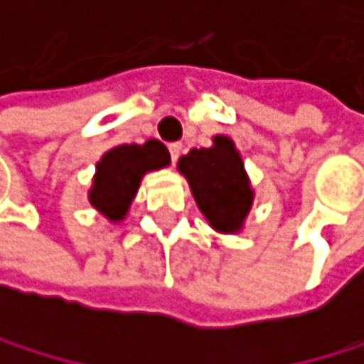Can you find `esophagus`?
<instances>
[{"mask_svg": "<svg viewBox=\"0 0 364 364\" xmlns=\"http://www.w3.org/2000/svg\"><path fill=\"white\" fill-rule=\"evenodd\" d=\"M168 153H171V161L175 164V161H178V159H180V155H182V144H180V141L171 144V146H168Z\"/></svg>", "mask_w": 364, "mask_h": 364, "instance_id": "obj_1", "label": "esophagus"}]
</instances>
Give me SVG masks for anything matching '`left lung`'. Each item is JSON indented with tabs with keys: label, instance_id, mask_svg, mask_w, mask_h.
I'll use <instances>...</instances> for the list:
<instances>
[{
	"label": "left lung",
	"instance_id": "obj_1",
	"mask_svg": "<svg viewBox=\"0 0 364 364\" xmlns=\"http://www.w3.org/2000/svg\"><path fill=\"white\" fill-rule=\"evenodd\" d=\"M178 168L189 180L200 211L218 232H238L252 205V189L232 139L216 137L211 148H193Z\"/></svg>",
	"mask_w": 364,
	"mask_h": 364
}]
</instances>
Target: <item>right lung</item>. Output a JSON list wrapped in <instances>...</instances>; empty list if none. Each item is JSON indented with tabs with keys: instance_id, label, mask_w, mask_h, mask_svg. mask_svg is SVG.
Returning <instances> with one entry per match:
<instances>
[{
	"instance_id": "obj_1",
	"label": "right lung",
	"mask_w": 364,
	"mask_h": 364,
	"mask_svg": "<svg viewBox=\"0 0 364 364\" xmlns=\"http://www.w3.org/2000/svg\"><path fill=\"white\" fill-rule=\"evenodd\" d=\"M171 155L157 139L146 144H123L107 151L96 164V178L90 191V203L109 220H121L139 189L141 175L166 166Z\"/></svg>"
}]
</instances>
